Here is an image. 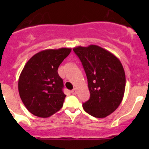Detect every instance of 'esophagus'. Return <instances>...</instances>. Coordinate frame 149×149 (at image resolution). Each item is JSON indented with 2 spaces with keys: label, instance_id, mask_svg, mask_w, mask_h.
I'll return each instance as SVG.
<instances>
[{
  "label": "esophagus",
  "instance_id": "obj_1",
  "mask_svg": "<svg viewBox=\"0 0 149 149\" xmlns=\"http://www.w3.org/2000/svg\"><path fill=\"white\" fill-rule=\"evenodd\" d=\"M71 94H73V95L76 94V88H73V89L72 90V91H71Z\"/></svg>",
  "mask_w": 149,
  "mask_h": 149
}]
</instances>
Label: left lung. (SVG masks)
<instances>
[{"label":"left lung","instance_id":"1","mask_svg":"<svg viewBox=\"0 0 149 149\" xmlns=\"http://www.w3.org/2000/svg\"><path fill=\"white\" fill-rule=\"evenodd\" d=\"M73 49L85 70L90 91L84 109L95 118H106L123 99L125 73L123 65L115 55L100 46H79Z\"/></svg>","mask_w":149,"mask_h":149}]
</instances>
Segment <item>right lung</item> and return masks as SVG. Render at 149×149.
Here are the masks:
<instances>
[{"label":"right lung","instance_id":"add662e5","mask_svg":"<svg viewBox=\"0 0 149 149\" xmlns=\"http://www.w3.org/2000/svg\"><path fill=\"white\" fill-rule=\"evenodd\" d=\"M71 48L49 49L33 55L19 79V95L26 109L40 118H49L62 108L66 97L58 73Z\"/></svg>","mask_w":149,"mask_h":149}]
</instances>
